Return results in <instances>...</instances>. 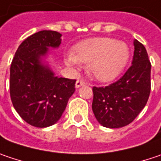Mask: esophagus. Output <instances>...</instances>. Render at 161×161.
I'll list each match as a JSON object with an SVG mask.
<instances>
[{
  "label": "esophagus",
  "instance_id": "esophagus-1",
  "mask_svg": "<svg viewBox=\"0 0 161 161\" xmlns=\"http://www.w3.org/2000/svg\"><path fill=\"white\" fill-rule=\"evenodd\" d=\"M85 85V82L82 80H76V82H75V87L76 88H78V87H80V86H84Z\"/></svg>",
  "mask_w": 161,
  "mask_h": 161
}]
</instances>
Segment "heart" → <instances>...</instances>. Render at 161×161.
Returning <instances> with one entry per match:
<instances>
[{
    "instance_id": "1",
    "label": "heart",
    "mask_w": 161,
    "mask_h": 161,
    "mask_svg": "<svg viewBox=\"0 0 161 161\" xmlns=\"http://www.w3.org/2000/svg\"><path fill=\"white\" fill-rule=\"evenodd\" d=\"M130 57L126 43L109 37H95L85 40L74 47V54L64 57L70 67L89 64L90 73L102 82L115 79L124 70Z\"/></svg>"
}]
</instances>
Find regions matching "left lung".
I'll return each instance as SVG.
<instances>
[{"label": "left lung", "instance_id": "8db88e82", "mask_svg": "<svg viewBox=\"0 0 161 161\" xmlns=\"http://www.w3.org/2000/svg\"><path fill=\"white\" fill-rule=\"evenodd\" d=\"M132 65L117 82L93 87L92 109L100 125L118 128L131 123L146 106L150 93V70L145 46L134 40Z\"/></svg>", "mask_w": 161, "mask_h": 161}]
</instances>
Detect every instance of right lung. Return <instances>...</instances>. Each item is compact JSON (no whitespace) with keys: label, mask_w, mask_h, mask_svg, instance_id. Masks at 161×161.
Masks as SVG:
<instances>
[{"label":"right lung","mask_w":161,"mask_h":161,"mask_svg":"<svg viewBox=\"0 0 161 161\" xmlns=\"http://www.w3.org/2000/svg\"><path fill=\"white\" fill-rule=\"evenodd\" d=\"M62 34L43 30L27 37L15 53L10 70L14 108L36 128L55 124L75 92V80L58 77L46 61L49 48H58Z\"/></svg>","instance_id":"right-lung-1"}]
</instances>
